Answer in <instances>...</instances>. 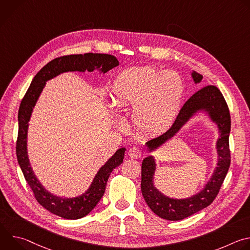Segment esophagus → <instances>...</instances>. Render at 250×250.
I'll use <instances>...</instances> for the list:
<instances>
[{
    "instance_id": "obj_1",
    "label": "esophagus",
    "mask_w": 250,
    "mask_h": 250,
    "mask_svg": "<svg viewBox=\"0 0 250 250\" xmlns=\"http://www.w3.org/2000/svg\"><path fill=\"white\" fill-rule=\"evenodd\" d=\"M142 154H144V152H142V149L137 147V146H132L128 150V156L131 157V158H134V159L140 158L142 156Z\"/></svg>"
}]
</instances>
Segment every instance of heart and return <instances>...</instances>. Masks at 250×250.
Here are the masks:
<instances>
[{"instance_id": "heart-1", "label": "heart", "mask_w": 250, "mask_h": 250, "mask_svg": "<svg viewBox=\"0 0 250 250\" xmlns=\"http://www.w3.org/2000/svg\"><path fill=\"white\" fill-rule=\"evenodd\" d=\"M184 86L173 71L152 66L125 69L116 78L111 97L115 105H133L135 125L146 132H159L174 122Z\"/></svg>"}]
</instances>
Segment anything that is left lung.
Wrapping results in <instances>:
<instances>
[{"mask_svg":"<svg viewBox=\"0 0 250 250\" xmlns=\"http://www.w3.org/2000/svg\"><path fill=\"white\" fill-rule=\"evenodd\" d=\"M192 76L195 83H199L203 78L195 72ZM201 109L208 111L212 121L217 123L221 131V137L217 144L218 153L220 156L218 167L210 181L206 185V188L201 193L185 200H174L164 197L153 187L152 180L155 170L154 159L149 156L142 161V196L154 213L168 221H181L210 205L218 196L230 166L231 158L229 140L230 132V114L223 94L213 85L206 86L192 95L182 106L171 127L159 136L148 140L146 142V146L150 150L158 147L165 142V140L172 137L179 130V128L192 117L194 113H196V111Z\"/></svg>","mask_w":250,"mask_h":250,"instance_id":"left-lung-1","label":"left lung"}]
</instances>
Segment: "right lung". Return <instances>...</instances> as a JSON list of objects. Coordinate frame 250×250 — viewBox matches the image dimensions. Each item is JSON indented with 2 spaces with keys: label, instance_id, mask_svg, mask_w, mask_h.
Returning <instances> with one entry per match:
<instances>
[{
  "label": "right lung",
  "instance_id": "obj_1",
  "mask_svg": "<svg viewBox=\"0 0 250 250\" xmlns=\"http://www.w3.org/2000/svg\"><path fill=\"white\" fill-rule=\"evenodd\" d=\"M119 65L118 59L110 54L85 53L72 54L57 57L42 67L40 72L34 76L23 96L19 109V132L16 145L18 162L24 176V179L33 192L34 198L44 208L54 215L67 220L81 219L96 207L103 197L106 182L112 171L124 161L125 148H120L114 156L106 162L98 172L90 189L82 196L75 199H60L52 196L40 184L35 178L26 153V133L27 123L29 121L33 105L42 93L45 82L56 75L66 71H85L92 72L95 69L102 67V72H108Z\"/></svg>",
  "mask_w": 250,
  "mask_h": 250
}]
</instances>
